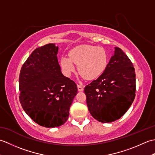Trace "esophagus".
<instances>
[{"mask_svg": "<svg viewBox=\"0 0 155 155\" xmlns=\"http://www.w3.org/2000/svg\"><path fill=\"white\" fill-rule=\"evenodd\" d=\"M77 88H78V91H83V90H84L83 86H82V85H81V84H77Z\"/></svg>", "mask_w": 155, "mask_h": 155, "instance_id": "1", "label": "esophagus"}]
</instances>
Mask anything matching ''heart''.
<instances>
[{"label":"heart","instance_id":"heart-1","mask_svg":"<svg viewBox=\"0 0 155 155\" xmlns=\"http://www.w3.org/2000/svg\"><path fill=\"white\" fill-rule=\"evenodd\" d=\"M108 54L103 48L83 45L69 52V57H62L61 64L66 74L69 75L78 64L81 77L88 80H95L103 74L108 64Z\"/></svg>","mask_w":155,"mask_h":155}]
</instances>
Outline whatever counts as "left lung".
<instances>
[{"label": "left lung", "mask_w": 155, "mask_h": 155, "mask_svg": "<svg viewBox=\"0 0 155 155\" xmlns=\"http://www.w3.org/2000/svg\"><path fill=\"white\" fill-rule=\"evenodd\" d=\"M91 114L101 123L123 116L135 97V71L120 48L115 47L103 74L84 88Z\"/></svg>", "instance_id": "8db88e82"}]
</instances>
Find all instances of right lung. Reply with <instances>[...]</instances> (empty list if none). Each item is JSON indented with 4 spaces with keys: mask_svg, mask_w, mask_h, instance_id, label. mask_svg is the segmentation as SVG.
<instances>
[{
    "mask_svg": "<svg viewBox=\"0 0 155 155\" xmlns=\"http://www.w3.org/2000/svg\"><path fill=\"white\" fill-rule=\"evenodd\" d=\"M58 47L47 44L36 48L19 75L20 103L36 123L47 128L65 123L77 93V84L62 74Z\"/></svg>",
    "mask_w": 155,
    "mask_h": 155,
    "instance_id": "1",
    "label": "right lung"
}]
</instances>
